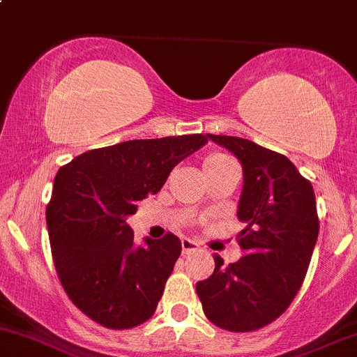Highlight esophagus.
Listing matches in <instances>:
<instances>
[{
  "instance_id": "esophagus-1",
  "label": "esophagus",
  "mask_w": 357,
  "mask_h": 357,
  "mask_svg": "<svg viewBox=\"0 0 357 357\" xmlns=\"http://www.w3.org/2000/svg\"><path fill=\"white\" fill-rule=\"evenodd\" d=\"M197 248H199V245H197V242L190 241V238H182V252H183V255H189V252L197 251Z\"/></svg>"
}]
</instances>
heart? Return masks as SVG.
<instances>
[{"label":"heart","mask_w":357,"mask_h":357,"mask_svg":"<svg viewBox=\"0 0 357 357\" xmlns=\"http://www.w3.org/2000/svg\"><path fill=\"white\" fill-rule=\"evenodd\" d=\"M229 161H232V160H230V156H227V154H223V153L209 154V156L203 161L204 174H209V172L216 170V168H220V167H223V165L229 163Z\"/></svg>","instance_id":"obj_1"}]
</instances>
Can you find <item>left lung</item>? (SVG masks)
<instances>
[{"mask_svg":"<svg viewBox=\"0 0 357 357\" xmlns=\"http://www.w3.org/2000/svg\"><path fill=\"white\" fill-rule=\"evenodd\" d=\"M241 160L244 187L237 216L242 258L197 282L206 318L229 332H255L270 325L299 292L318 238L313 185L287 156L232 135L208 134Z\"/></svg>","mask_w":357,"mask_h":357,"instance_id":"1","label":"left lung"}]
</instances>
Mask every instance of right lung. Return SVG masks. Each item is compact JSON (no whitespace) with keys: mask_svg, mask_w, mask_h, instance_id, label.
Wrapping results in <instances>:
<instances>
[{"mask_svg":"<svg viewBox=\"0 0 357 357\" xmlns=\"http://www.w3.org/2000/svg\"><path fill=\"white\" fill-rule=\"evenodd\" d=\"M206 142L203 134L137 139L91 149L58 170L46 206L51 255L70 301L93 321L127 330L154 314L182 242L167 232L137 248L127 218Z\"/></svg>","mask_w":357,"mask_h":357,"instance_id":"obj_1","label":"right lung"}]
</instances>
